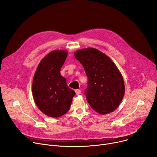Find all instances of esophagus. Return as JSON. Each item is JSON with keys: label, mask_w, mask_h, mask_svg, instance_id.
<instances>
[{"label": "esophagus", "mask_w": 157, "mask_h": 157, "mask_svg": "<svg viewBox=\"0 0 157 157\" xmlns=\"http://www.w3.org/2000/svg\"><path fill=\"white\" fill-rule=\"evenodd\" d=\"M75 92H76V94L77 95H80V94H81V90H76Z\"/></svg>", "instance_id": "34e87169"}]
</instances>
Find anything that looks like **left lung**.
<instances>
[{"mask_svg": "<svg viewBox=\"0 0 157 157\" xmlns=\"http://www.w3.org/2000/svg\"><path fill=\"white\" fill-rule=\"evenodd\" d=\"M74 56L88 78L85 94L91 107L102 115L113 112L125 93L123 77L116 65L107 55L94 48L78 50Z\"/></svg>", "mask_w": 157, "mask_h": 157, "instance_id": "left-lung-1", "label": "left lung"}]
</instances>
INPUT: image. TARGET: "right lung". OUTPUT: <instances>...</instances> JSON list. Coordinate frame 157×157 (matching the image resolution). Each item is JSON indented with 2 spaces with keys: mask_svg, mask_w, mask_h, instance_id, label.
Listing matches in <instances>:
<instances>
[{
  "mask_svg": "<svg viewBox=\"0 0 157 157\" xmlns=\"http://www.w3.org/2000/svg\"><path fill=\"white\" fill-rule=\"evenodd\" d=\"M67 54L66 50L52 51L41 59L34 75L32 93L35 102L41 112L50 117L66 113L75 95L60 72Z\"/></svg>",
  "mask_w": 157,
  "mask_h": 157,
  "instance_id": "obj_1",
  "label": "right lung"
}]
</instances>
